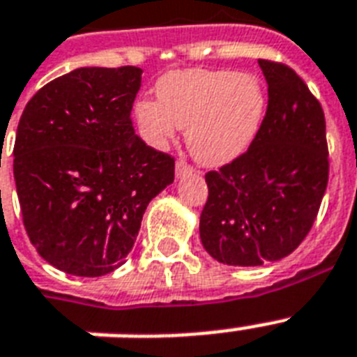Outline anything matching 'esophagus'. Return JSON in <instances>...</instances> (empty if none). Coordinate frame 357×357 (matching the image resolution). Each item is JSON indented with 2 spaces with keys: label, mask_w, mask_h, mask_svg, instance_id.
Here are the masks:
<instances>
[{
  "label": "esophagus",
  "mask_w": 357,
  "mask_h": 357,
  "mask_svg": "<svg viewBox=\"0 0 357 357\" xmlns=\"http://www.w3.org/2000/svg\"><path fill=\"white\" fill-rule=\"evenodd\" d=\"M192 172H195V168L190 167L187 161H183V159H179V161L176 162V176H178V178H183V176Z\"/></svg>",
  "instance_id": "1"
}]
</instances>
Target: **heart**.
<instances>
[{
  "instance_id": "heart-1",
  "label": "heart",
  "mask_w": 357,
  "mask_h": 357,
  "mask_svg": "<svg viewBox=\"0 0 357 357\" xmlns=\"http://www.w3.org/2000/svg\"><path fill=\"white\" fill-rule=\"evenodd\" d=\"M135 120L148 144L162 148L187 129L190 153L218 167L241 155L265 114V89L255 75L231 70H181L157 83V102L135 103Z\"/></svg>"
}]
</instances>
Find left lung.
I'll use <instances>...</instances> for the list:
<instances>
[{
	"label": "left lung",
	"mask_w": 357,
	"mask_h": 357,
	"mask_svg": "<svg viewBox=\"0 0 357 357\" xmlns=\"http://www.w3.org/2000/svg\"><path fill=\"white\" fill-rule=\"evenodd\" d=\"M268 102L248 150L206 174L204 248L220 263L257 266L298 248L326 192V120L291 66L259 59Z\"/></svg>",
	"instance_id": "left-lung-1"
}]
</instances>
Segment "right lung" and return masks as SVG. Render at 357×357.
<instances>
[{
  "instance_id": "obj_1",
  "label": "right lung",
  "mask_w": 357,
  "mask_h": 357,
  "mask_svg": "<svg viewBox=\"0 0 357 357\" xmlns=\"http://www.w3.org/2000/svg\"><path fill=\"white\" fill-rule=\"evenodd\" d=\"M142 70L77 68L25 105L14 181L31 244L59 271L83 278L119 268L146 207L174 181V157L135 135Z\"/></svg>"
}]
</instances>
